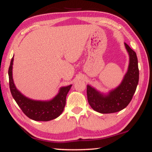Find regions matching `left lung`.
Wrapping results in <instances>:
<instances>
[{
	"label": "left lung",
	"mask_w": 152,
	"mask_h": 152,
	"mask_svg": "<svg viewBox=\"0 0 152 152\" xmlns=\"http://www.w3.org/2000/svg\"><path fill=\"white\" fill-rule=\"evenodd\" d=\"M125 47L129 55L127 72L121 83L107 93H101L91 86L87 85L88 101L94 110L101 114L118 112L128 106L132 98L139 81L137 57L126 43Z\"/></svg>",
	"instance_id": "left-lung-1"
}]
</instances>
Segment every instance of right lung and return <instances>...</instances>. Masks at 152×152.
Instances as JSON below:
<instances>
[{
    "instance_id": "add662e5",
    "label": "right lung",
    "mask_w": 152,
    "mask_h": 152,
    "mask_svg": "<svg viewBox=\"0 0 152 152\" xmlns=\"http://www.w3.org/2000/svg\"><path fill=\"white\" fill-rule=\"evenodd\" d=\"M14 56L11 59L8 70L10 89L13 98L24 114L32 120L48 121L56 118L64 111L66 97L72 85L59 88L58 93L50 100H35L26 97L15 86L12 77V65Z\"/></svg>"
}]
</instances>
